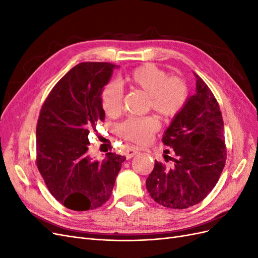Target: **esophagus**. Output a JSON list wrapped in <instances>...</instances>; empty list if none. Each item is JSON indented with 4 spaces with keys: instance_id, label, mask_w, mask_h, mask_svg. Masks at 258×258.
<instances>
[{
    "instance_id": "34e87169",
    "label": "esophagus",
    "mask_w": 258,
    "mask_h": 258,
    "mask_svg": "<svg viewBox=\"0 0 258 258\" xmlns=\"http://www.w3.org/2000/svg\"><path fill=\"white\" fill-rule=\"evenodd\" d=\"M138 153H139V150L137 147H130V148H128L126 152H124V155H126L127 159H130V158L134 157L135 155H137Z\"/></svg>"
}]
</instances>
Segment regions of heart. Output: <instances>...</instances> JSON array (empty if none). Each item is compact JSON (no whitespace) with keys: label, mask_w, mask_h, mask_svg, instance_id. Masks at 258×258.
Instances as JSON below:
<instances>
[{"label":"heart","mask_w":258,"mask_h":258,"mask_svg":"<svg viewBox=\"0 0 258 258\" xmlns=\"http://www.w3.org/2000/svg\"><path fill=\"white\" fill-rule=\"evenodd\" d=\"M122 82L148 96V105L165 119L177 116L188 100V87L185 81L178 76H168L166 71L154 64L135 69ZM100 99L106 115L115 117L121 113L122 89L119 84L113 82L105 85ZM159 127V120L155 116L131 117L120 124L119 134L128 141L144 144Z\"/></svg>","instance_id":"1"}]
</instances>
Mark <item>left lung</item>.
<instances>
[{
	"label": "left lung",
	"instance_id": "8db88e82",
	"mask_svg": "<svg viewBox=\"0 0 258 258\" xmlns=\"http://www.w3.org/2000/svg\"><path fill=\"white\" fill-rule=\"evenodd\" d=\"M195 75L196 95L187 100L162 137L174 157L163 155L169 165L156 160L146 178L151 197L170 209H187L204 200L218 182L227 159L220 105L208 85Z\"/></svg>",
	"mask_w": 258,
	"mask_h": 258
}]
</instances>
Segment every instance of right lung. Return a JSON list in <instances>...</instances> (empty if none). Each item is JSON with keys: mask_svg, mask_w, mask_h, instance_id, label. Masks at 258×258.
Masks as SVG:
<instances>
[{"mask_svg": "<svg viewBox=\"0 0 258 258\" xmlns=\"http://www.w3.org/2000/svg\"><path fill=\"white\" fill-rule=\"evenodd\" d=\"M115 64L82 62L53 86L36 124V166L52 196L66 208L88 211L110 199L126 159L107 153L102 161L87 153L90 131L105 113L100 95Z\"/></svg>", "mask_w": 258, "mask_h": 258, "instance_id": "add662e5", "label": "right lung"}]
</instances>
